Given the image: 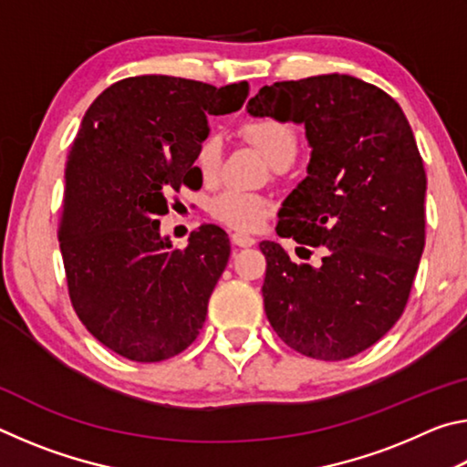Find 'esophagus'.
Instances as JSON below:
<instances>
[{
    "mask_svg": "<svg viewBox=\"0 0 467 467\" xmlns=\"http://www.w3.org/2000/svg\"><path fill=\"white\" fill-rule=\"evenodd\" d=\"M231 239H233L236 247H253V244L257 243L251 234H244V233H233Z\"/></svg>",
    "mask_w": 467,
    "mask_h": 467,
    "instance_id": "34e87169",
    "label": "esophagus"
}]
</instances>
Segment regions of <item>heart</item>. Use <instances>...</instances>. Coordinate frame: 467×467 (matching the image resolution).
I'll list each match as a JSON object with an SVG mask.
<instances>
[{"label":"heart","instance_id":"1","mask_svg":"<svg viewBox=\"0 0 467 467\" xmlns=\"http://www.w3.org/2000/svg\"><path fill=\"white\" fill-rule=\"evenodd\" d=\"M241 133L249 140L259 152H262L270 164L278 167L284 162H292L298 150V138L292 125L286 121L274 119V117H259L249 119L241 125ZM197 169L205 181L214 179L220 169V144L218 140H205L197 152ZM210 214L220 224L234 231H257L270 216V202L265 197L239 189H228L216 195L210 202Z\"/></svg>","mask_w":467,"mask_h":467}]
</instances>
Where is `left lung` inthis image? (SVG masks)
<instances>
[{"label":"left lung","instance_id":"obj_1","mask_svg":"<svg viewBox=\"0 0 467 467\" xmlns=\"http://www.w3.org/2000/svg\"><path fill=\"white\" fill-rule=\"evenodd\" d=\"M247 113L305 125L311 161L275 233L327 249L313 267L259 243L267 319L305 357H357L401 317L422 257L426 172L412 128L389 94L346 74L264 86Z\"/></svg>","mask_w":467,"mask_h":467}]
</instances>
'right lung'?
<instances>
[{"mask_svg":"<svg viewBox=\"0 0 467 467\" xmlns=\"http://www.w3.org/2000/svg\"><path fill=\"white\" fill-rule=\"evenodd\" d=\"M247 94V82L136 76L86 110L66 167L59 249L78 317L123 358L167 360L200 336L228 234L202 224L177 249L156 218L171 192L202 185L193 162L208 117L239 110Z\"/></svg>","mask_w":467,"mask_h":467,"instance_id":"obj_1","label":"right lung"}]
</instances>
